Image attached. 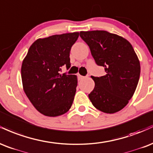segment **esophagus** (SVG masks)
Here are the masks:
<instances>
[{
	"mask_svg": "<svg viewBox=\"0 0 153 153\" xmlns=\"http://www.w3.org/2000/svg\"><path fill=\"white\" fill-rule=\"evenodd\" d=\"M88 76H88V75H87V76H82V75L78 74V78H79V79H82L87 78Z\"/></svg>",
	"mask_w": 153,
	"mask_h": 153,
	"instance_id": "obj_1",
	"label": "esophagus"
}]
</instances>
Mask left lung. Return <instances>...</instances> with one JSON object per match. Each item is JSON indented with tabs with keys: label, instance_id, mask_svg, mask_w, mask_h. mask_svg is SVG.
<instances>
[{
	"label": "left lung",
	"instance_id": "1",
	"mask_svg": "<svg viewBox=\"0 0 153 153\" xmlns=\"http://www.w3.org/2000/svg\"><path fill=\"white\" fill-rule=\"evenodd\" d=\"M95 62L106 74L91 76L95 86L89 98L95 108L107 114L123 109L133 96L140 75V64L125 38L106 30L80 31Z\"/></svg>",
	"mask_w": 153,
	"mask_h": 153
}]
</instances>
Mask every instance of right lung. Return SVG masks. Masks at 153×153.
<instances>
[{
    "instance_id": "1",
    "label": "right lung",
    "mask_w": 153,
    "mask_h": 153,
    "mask_svg": "<svg viewBox=\"0 0 153 153\" xmlns=\"http://www.w3.org/2000/svg\"><path fill=\"white\" fill-rule=\"evenodd\" d=\"M79 32L39 39L30 46L21 66L23 88L39 112L57 117L72 105L77 86L76 75L61 74L71 66L69 53Z\"/></svg>"
}]
</instances>
